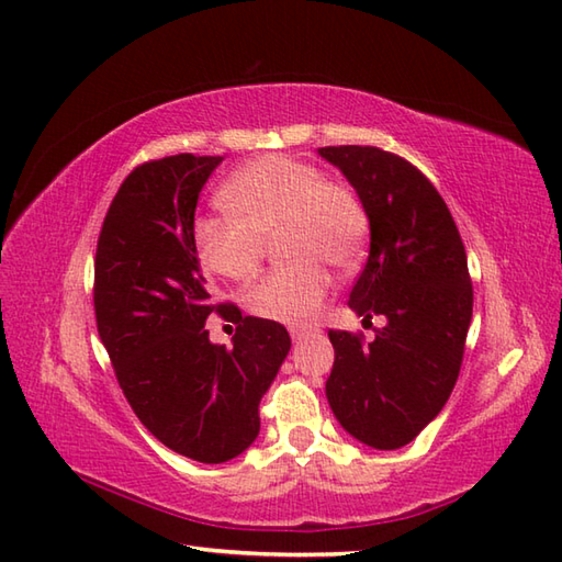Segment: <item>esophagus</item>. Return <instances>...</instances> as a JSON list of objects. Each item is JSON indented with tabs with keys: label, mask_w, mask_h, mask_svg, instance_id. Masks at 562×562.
I'll return each instance as SVG.
<instances>
[{
	"label": "esophagus",
	"mask_w": 562,
	"mask_h": 562,
	"mask_svg": "<svg viewBox=\"0 0 562 562\" xmlns=\"http://www.w3.org/2000/svg\"><path fill=\"white\" fill-rule=\"evenodd\" d=\"M314 328H302V326H292L290 328V336H292V340L294 342H302V340H306L308 336H314Z\"/></svg>",
	"instance_id": "obj_1"
}]
</instances>
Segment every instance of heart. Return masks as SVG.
Segmentation results:
<instances>
[{
    "label": "heart",
    "instance_id": "b5f03b06",
    "mask_svg": "<svg viewBox=\"0 0 562 562\" xmlns=\"http://www.w3.org/2000/svg\"><path fill=\"white\" fill-rule=\"evenodd\" d=\"M222 200L229 212L193 222L202 266L226 280H248L278 232L280 254L292 258L248 290L246 304L260 318L290 326L314 321L333 290L328 266L350 270L367 250L362 200L345 183L321 178L308 161L258 157L226 181Z\"/></svg>",
    "mask_w": 562,
    "mask_h": 562
}]
</instances>
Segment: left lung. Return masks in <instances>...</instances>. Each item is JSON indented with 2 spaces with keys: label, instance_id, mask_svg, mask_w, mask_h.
<instances>
[{
  "label": "left lung",
  "instance_id": "obj_1",
  "mask_svg": "<svg viewBox=\"0 0 562 562\" xmlns=\"http://www.w3.org/2000/svg\"><path fill=\"white\" fill-rule=\"evenodd\" d=\"M318 154L357 190L372 232L348 304L364 321L386 318L372 342L328 330L336 362L326 396L357 441L401 449L435 420L459 379L473 314L465 248L447 202L411 161L360 145Z\"/></svg>",
  "mask_w": 562,
  "mask_h": 562
}]
</instances>
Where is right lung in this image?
<instances>
[{
    "instance_id": "1",
    "label": "right lung",
    "mask_w": 562,
    "mask_h": 562,
    "mask_svg": "<svg viewBox=\"0 0 562 562\" xmlns=\"http://www.w3.org/2000/svg\"><path fill=\"white\" fill-rule=\"evenodd\" d=\"M220 164L176 154L137 166L105 212L93 266L99 336L127 403L161 445L200 463L254 445L260 398L292 348L282 324L212 302L193 222ZM212 313L237 324L234 349L209 342Z\"/></svg>"
}]
</instances>
